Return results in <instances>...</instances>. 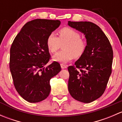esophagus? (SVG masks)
Returning a JSON list of instances; mask_svg holds the SVG:
<instances>
[{
    "instance_id": "esophagus-1",
    "label": "esophagus",
    "mask_w": 122,
    "mask_h": 122,
    "mask_svg": "<svg viewBox=\"0 0 122 122\" xmlns=\"http://www.w3.org/2000/svg\"><path fill=\"white\" fill-rule=\"evenodd\" d=\"M67 67H68V66H67V65L63 64H61V67L62 69H64V68H67Z\"/></svg>"
}]
</instances>
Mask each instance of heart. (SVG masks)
I'll use <instances>...</instances> for the list:
<instances>
[{
    "instance_id": "obj_1",
    "label": "heart",
    "mask_w": 122,
    "mask_h": 122,
    "mask_svg": "<svg viewBox=\"0 0 122 122\" xmlns=\"http://www.w3.org/2000/svg\"><path fill=\"white\" fill-rule=\"evenodd\" d=\"M46 46L49 51L55 53L63 45L64 50L54 55L53 60L61 63H67L74 58H80L86 49V41L81 38L79 32L70 28H63L59 30L58 37L51 33L46 38Z\"/></svg>"
}]
</instances>
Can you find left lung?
I'll list each match as a JSON object with an SVG mask.
<instances>
[{
	"label": "left lung",
	"mask_w": 122,
	"mask_h": 122,
	"mask_svg": "<svg viewBox=\"0 0 122 122\" xmlns=\"http://www.w3.org/2000/svg\"><path fill=\"white\" fill-rule=\"evenodd\" d=\"M70 26L83 33L87 40L84 54L69 66L68 88L74 99L88 103L104 93L112 73L113 52L100 28L90 22H68Z\"/></svg>",
	"instance_id": "8db88e82"
}]
</instances>
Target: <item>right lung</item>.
<instances>
[{
  "mask_svg": "<svg viewBox=\"0 0 122 122\" xmlns=\"http://www.w3.org/2000/svg\"><path fill=\"white\" fill-rule=\"evenodd\" d=\"M58 20L36 19L27 22L16 35L10 50L9 67L19 95L30 103L44 100L51 91L50 81L61 71L51 59L46 38L60 26Z\"/></svg>",
  "mask_w": 122,
  "mask_h": 122,
  "instance_id": "obj_1",
  "label": "right lung"
}]
</instances>
